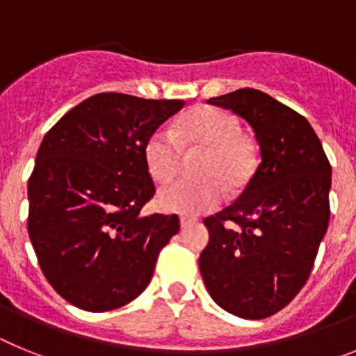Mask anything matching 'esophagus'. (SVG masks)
<instances>
[{
    "label": "esophagus",
    "mask_w": 356,
    "mask_h": 356,
    "mask_svg": "<svg viewBox=\"0 0 356 356\" xmlns=\"http://www.w3.org/2000/svg\"><path fill=\"white\" fill-rule=\"evenodd\" d=\"M196 221H197L196 217H188V216H181V217H180V226H181V228H187V226L194 225V222H196Z\"/></svg>",
    "instance_id": "1"
}]
</instances>
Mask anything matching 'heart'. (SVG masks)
Listing matches in <instances>:
<instances>
[{"label":"heart","instance_id":"b5f03b06","mask_svg":"<svg viewBox=\"0 0 356 356\" xmlns=\"http://www.w3.org/2000/svg\"><path fill=\"white\" fill-rule=\"evenodd\" d=\"M184 149L200 155V181H178L162 188L159 205L169 212L203 213L219 205L225 185L237 191L246 184L254 165L251 144L242 137L235 115L219 108H196L180 122V130L160 127L144 144V159L149 175L160 184H169L184 168Z\"/></svg>","mask_w":356,"mask_h":356}]
</instances>
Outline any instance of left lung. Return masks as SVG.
Listing matches in <instances>:
<instances>
[{
  "label": "left lung",
  "mask_w": 356,
  "mask_h": 356,
  "mask_svg": "<svg viewBox=\"0 0 356 356\" xmlns=\"http://www.w3.org/2000/svg\"><path fill=\"white\" fill-rule=\"evenodd\" d=\"M209 103L250 122L260 163L238 200L205 219L200 271L226 312L264 319L310 276L328 229L332 165L310 122L269 94L238 89Z\"/></svg>",
  "instance_id": "obj_1"
}]
</instances>
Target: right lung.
Instances as JSON below:
<instances>
[{
    "label": "right lung",
    "mask_w": 356,
    "mask_h": 356,
    "mask_svg": "<svg viewBox=\"0 0 356 356\" xmlns=\"http://www.w3.org/2000/svg\"><path fill=\"white\" fill-rule=\"evenodd\" d=\"M184 105L102 92L44 135L28 180V235L46 280L74 307L106 312L134 301L178 234L176 213L140 210L155 194L144 144Z\"/></svg>",
    "instance_id": "add662e5"
}]
</instances>
